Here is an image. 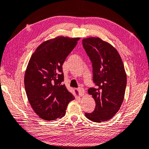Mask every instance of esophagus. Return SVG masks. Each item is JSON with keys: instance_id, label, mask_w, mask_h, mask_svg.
I'll return each mask as SVG.
<instances>
[{"instance_id": "34e87169", "label": "esophagus", "mask_w": 149, "mask_h": 149, "mask_svg": "<svg viewBox=\"0 0 149 149\" xmlns=\"http://www.w3.org/2000/svg\"><path fill=\"white\" fill-rule=\"evenodd\" d=\"M78 92H79V93L80 96L84 95V93H85V92H84V90L83 88H81V87H80V88H78Z\"/></svg>"}]
</instances>
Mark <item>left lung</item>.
I'll list each match as a JSON object with an SVG mask.
<instances>
[{
  "label": "left lung",
  "instance_id": "8db88e82",
  "mask_svg": "<svg viewBox=\"0 0 149 149\" xmlns=\"http://www.w3.org/2000/svg\"><path fill=\"white\" fill-rule=\"evenodd\" d=\"M83 46L92 64L93 81L96 87L88 90L95 102L92 113H85L90 120L100 123L113 118L123 103L127 75L121 58L110 44L98 37L83 40Z\"/></svg>",
  "mask_w": 149,
  "mask_h": 149
}]
</instances>
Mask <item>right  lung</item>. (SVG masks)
I'll return each mask as SVG.
<instances>
[{
    "label": "right lung",
    "instance_id": "obj_1",
    "mask_svg": "<svg viewBox=\"0 0 149 149\" xmlns=\"http://www.w3.org/2000/svg\"><path fill=\"white\" fill-rule=\"evenodd\" d=\"M79 39L57 37L46 40L29 61L24 75L26 93L32 109L44 120L65 116L69 102L75 99L63 84L62 66Z\"/></svg>",
    "mask_w": 149,
    "mask_h": 149
}]
</instances>
